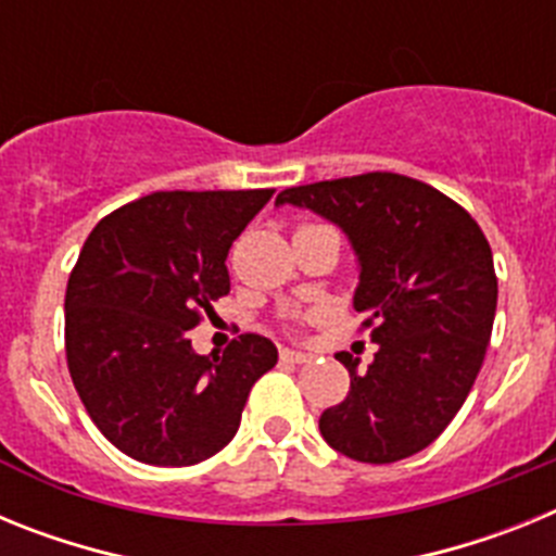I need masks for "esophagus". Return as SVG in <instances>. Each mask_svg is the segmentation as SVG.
Listing matches in <instances>:
<instances>
[{
  "label": "esophagus",
  "instance_id": "obj_1",
  "mask_svg": "<svg viewBox=\"0 0 556 556\" xmlns=\"http://www.w3.org/2000/svg\"><path fill=\"white\" fill-rule=\"evenodd\" d=\"M283 362H294V365H308L312 362V353H303V351H292V348H283L281 351Z\"/></svg>",
  "mask_w": 556,
  "mask_h": 556
}]
</instances>
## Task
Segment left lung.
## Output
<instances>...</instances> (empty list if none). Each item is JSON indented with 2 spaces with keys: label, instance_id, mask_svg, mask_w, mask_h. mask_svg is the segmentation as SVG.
Here are the masks:
<instances>
[{
  "label": "left lung",
  "instance_id": "obj_1",
  "mask_svg": "<svg viewBox=\"0 0 556 556\" xmlns=\"http://www.w3.org/2000/svg\"><path fill=\"white\" fill-rule=\"evenodd\" d=\"M345 230L358 258L353 308L378 345L365 372L337 358L351 392L320 415L333 451L390 465L424 451L462 409L488 353L498 281L493 250L468 211L395 172L283 189Z\"/></svg>",
  "mask_w": 556,
  "mask_h": 556
}]
</instances>
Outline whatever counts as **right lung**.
Segmentation results:
<instances>
[{
	"mask_svg": "<svg viewBox=\"0 0 556 556\" xmlns=\"http://www.w3.org/2000/svg\"><path fill=\"white\" fill-rule=\"evenodd\" d=\"M273 191H155L88 233L66 287V362L122 454L184 468L233 440L278 348L242 333L223 356H200L189 331L230 292V244Z\"/></svg>",
	"mask_w": 556,
	"mask_h": 556,
	"instance_id": "1",
	"label": "right lung"
}]
</instances>
